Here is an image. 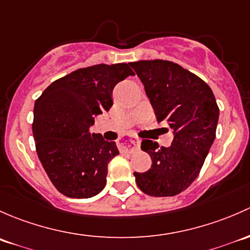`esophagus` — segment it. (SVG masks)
<instances>
[{
  "label": "esophagus",
  "mask_w": 250,
  "mask_h": 250,
  "mask_svg": "<svg viewBox=\"0 0 250 250\" xmlns=\"http://www.w3.org/2000/svg\"><path fill=\"white\" fill-rule=\"evenodd\" d=\"M118 146L122 151H126V153H133V151L140 149V141L137 138H126V140L120 141L118 143Z\"/></svg>",
  "instance_id": "esophagus-1"
}]
</instances>
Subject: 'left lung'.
<instances>
[{
    "instance_id": "left-lung-1",
    "label": "left lung",
    "mask_w": 250,
    "mask_h": 250,
    "mask_svg": "<svg viewBox=\"0 0 250 250\" xmlns=\"http://www.w3.org/2000/svg\"><path fill=\"white\" fill-rule=\"evenodd\" d=\"M143 83L159 123L173 133L169 146L143 140L151 159L146 172H135L138 188L149 196H174L199 176L215 140L219 108L212 89L194 73L166 60L131 62ZM168 131V130H167Z\"/></svg>"
}]
</instances>
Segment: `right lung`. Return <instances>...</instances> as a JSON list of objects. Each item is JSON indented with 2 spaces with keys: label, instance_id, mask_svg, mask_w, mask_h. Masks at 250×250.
Listing matches in <instances>:
<instances>
[{
  "label": "right lung",
  "instance_id": "1",
  "mask_svg": "<svg viewBox=\"0 0 250 250\" xmlns=\"http://www.w3.org/2000/svg\"><path fill=\"white\" fill-rule=\"evenodd\" d=\"M135 76L128 63L79 68L51 83L35 102L36 150L54 187L72 199H89L106 185L115 142L90 133L95 117L113 106V89Z\"/></svg>",
  "mask_w": 250,
  "mask_h": 250
}]
</instances>
